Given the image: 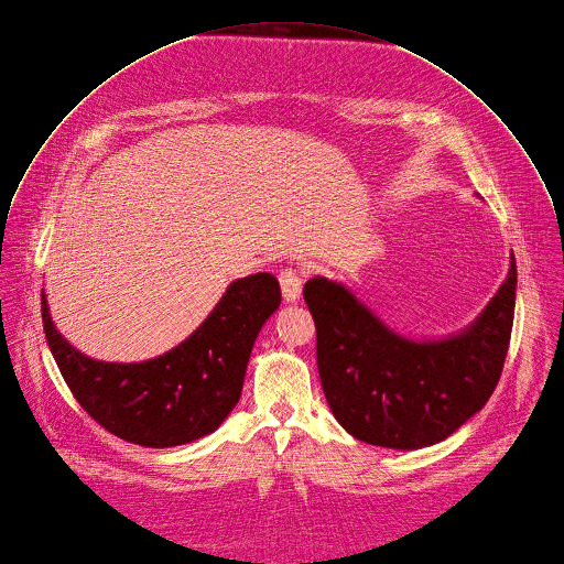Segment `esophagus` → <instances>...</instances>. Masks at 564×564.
<instances>
[{"label":"esophagus","instance_id":"1","mask_svg":"<svg viewBox=\"0 0 564 564\" xmlns=\"http://www.w3.org/2000/svg\"><path fill=\"white\" fill-rule=\"evenodd\" d=\"M280 286H282V297L284 302L293 304L302 295V278L293 269H284L280 273Z\"/></svg>","mask_w":564,"mask_h":564}]
</instances>
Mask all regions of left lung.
<instances>
[{
  "label": "left lung",
  "instance_id": "8db88e82",
  "mask_svg": "<svg viewBox=\"0 0 564 564\" xmlns=\"http://www.w3.org/2000/svg\"><path fill=\"white\" fill-rule=\"evenodd\" d=\"M482 313L438 339L388 328L341 282L313 278L304 302L317 330V368L326 401L359 441L421 449L447 438L491 397L509 348L516 260Z\"/></svg>",
  "mask_w": 564,
  "mask_h": 564
}]
</instances>
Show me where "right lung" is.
Returning <instances> with one entry per match:
<instances>
[{
  "instance_id": "obj_1",
  "label": "right lung",
  "mask_w": 564,
  "mask_h": 564,
  "mask_svg": "<svg viewBox=\"0 0 564 564\" xmlns=\"http://www.w3.org/2000/svg\"><path fill=\"white\" fill-rule=\"evenodd\" d=\"M280 302L271 273L236 280L185 341L139 364L79 352L57 330L44 293L42 319L68 388L99 425L137 445L174 447L212 434L236 408L256 337Z\"/></svg>"
}]
</instances>
